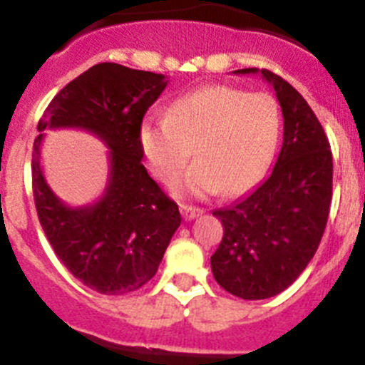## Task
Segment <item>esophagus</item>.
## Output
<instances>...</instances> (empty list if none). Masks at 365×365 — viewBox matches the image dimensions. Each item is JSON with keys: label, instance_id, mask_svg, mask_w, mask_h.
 Segmentation results:
<instances>
[{"label": "esophagus", "instance_id": "obj_1", "mask_svg": "<svg viewBox=\"0 0 365 365\" xmlns=\"http://www.w3.org/2000/svg\"><path fill=\"white\" fill-rule=\"evenodd\" d=\"M180 214H182V217H185L186 221H192V219L202 215V210H201V208H195V206L180 205Z\"/></svg>", "mask_w": 365, "mask_h": 365}]
</instances>
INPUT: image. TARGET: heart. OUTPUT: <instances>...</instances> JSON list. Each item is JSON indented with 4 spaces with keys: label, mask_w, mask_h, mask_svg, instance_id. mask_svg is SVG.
I'll use <instances>...</instances> for the list:
<instances>
[{
    "label": "heart",
    "mask_w": 365,
    "mask_h": 365,
    "mask_svg": "<svg viewBox=\"0 0 365 365\" xmlns=\"http://www.w3.org/2000/svg\"><path fill=\"white\" fill-rule=\"evenodd\" d=\"M282 135V111L267 93L208 86L179 96L164 118L138 125V148L153 175L172 186L190 159L197 163L175 186L177 195H240L265 175Z\"/></svg>",
    "instance_id": "b5f03b06"
}]
</instances>
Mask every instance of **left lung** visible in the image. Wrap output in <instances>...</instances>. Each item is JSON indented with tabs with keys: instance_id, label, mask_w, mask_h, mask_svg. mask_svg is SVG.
Wrapping results in <instances>:
<instances>
[{
	"instance_id": "obj_1",
	"label": "left lung",
	"mask_w": 365,
	"mask_h": 365,
	"mask_svg": "<svg viewBox=\"0 0 365 365\" xmlns=\"http://www.w3.org/2000/svg\"><path fill=\"white\" fill-rule=\"evenodd\" d=\"M283 113V144L274 170L254 192L214 210L222 240L210 257L219 285L243 299L283 292L305 270L320 245L333 197V153L325 131L302 95L267 69Z\"/></svg>"
}]
</instances>
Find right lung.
I'll return each mask as SVG.
<instances>
[{
	"label": "right lung",
	"instance_id": "right-lung-1",
	"mask_svg": "<svg viewBox=\"0 0 365 365\" xmlns=\"http://www.w3.org/2000/svg\"><path fill=\"white\" fill-rule=\"evenodd\" d=\"M164 74L118 63H96L67 83L38 122L32 151V193L38 219L58 259L100 294H128L150 282L180 225L179 206L148 175L138 125L166 89ZM89 130L110 148L105 193L86 207H69L43 177L45 129Z\"/></svg>",
	"mask_w": 365,
	"mask_h": 365
}]
</instances>
